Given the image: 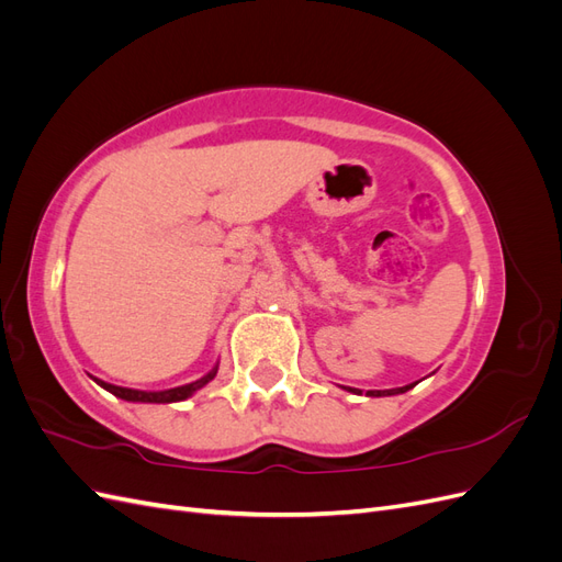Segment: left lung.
I'll return each mask as SVG.
<instances>
[{
    "mask_svg": "<svg viewBox=\"0 0 562 562\" xmlns=\"http://www.w3.org/2000/svg\"><path fill=\"white\" fill-rule=\"evenodd\" d=\"M415 384H417V382H415ZM415 384H407V386H401V389H386V391H368V396H394V394H403V391L413 389ZM349 391H353V394H361L359 389H349Z\"/></svg>",
    "mask_w": 562,
    "mask_h": 562,
    "instance_id": "left-lung-1",
    "label": "left lung"
}]
</instances>
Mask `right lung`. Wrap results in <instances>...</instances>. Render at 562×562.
Returning a JSON list of instances; mask_svg holds the SVG:
<instances>
[{
	"label": "right lung",
	"mask_w": 562,
	"mask_h": 562,
	"mask_svg": "<svg viewBox=\"0 0 562 562\" xmlns=\"http://www.w3.org/2000/svg\"><path fill=\"white\" fill-rule=\"evenodd\" d=\"M217 368H213L206 378H201L192 384H184V386H176V389H166V391H138V389H124V386H114L108 382H100L95 380L100 386L108 389L110 394L124 398V401H135V403H176V401H184L187 396H192L196 389H201L203 384H209L215 378Z\"/></svg>",
	"instance_id": "1"
}]
</instances>
